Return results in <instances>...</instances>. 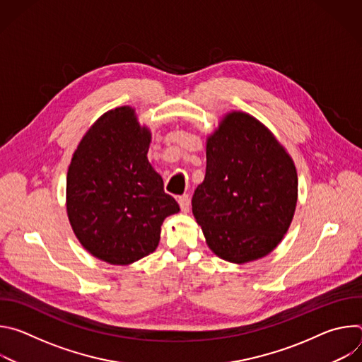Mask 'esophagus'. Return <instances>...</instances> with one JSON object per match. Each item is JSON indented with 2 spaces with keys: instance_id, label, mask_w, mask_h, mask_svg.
<instances>
[{
  "instance_id": "esophagus-1",
  "label": "esophagus",
  "mask_w": 362,
  "mask_h": 362,
  "mask_svg": "<svg viewBox=\"0 0 362 362\" xmlns=\"http://www.w3.org/2000/svg\"><path fill=\"white\" fill-rule=\"evenodd\" d=\"M177 202L180 204V209L183 212H187L189 211V204H190V199H189V194H182L177 197Z\"/></svg>"
}]
</instances>
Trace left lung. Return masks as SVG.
Masks as SVG:
<instances>
[{"instance_id": "obj_1", "label": "left lung", "mask_w": 362, "mask_h": 362, "mask_svg": "<svg viewBox=\"0 0 362 362\" xmlns=\"http://www.w3.org/2000/svg\"><path fill=\"white\" fill-rule=\"evenodd\" d=\"M298 175L284 146L255 117L232 112L206 143V175L192 211L215 255L246 264L271 253L286 233Z\"/></svg>"}]
</instances>
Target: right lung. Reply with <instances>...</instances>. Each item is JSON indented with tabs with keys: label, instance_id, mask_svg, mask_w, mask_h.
I'll list each match as a JSON object with an SVG mask.
<instances>
[{
	"label": "right lung",
	"instance_id": "right-lung-1",
	"mask_svg": "<svg viewBox=\"0 0 362 362\" xmlns=\"http://www.w3.org/2000/svg\"><path fill=\"white\" fill-rule=\"evenodd\" d=\"M150 130L134 109L103 115L77 146L67 173V215L83 247L112 265L156 250L163 221L177 202L147 160Z\"/></svg>",
	"mask_w": 362,
	"mask_h": 362
}]
</instances>
